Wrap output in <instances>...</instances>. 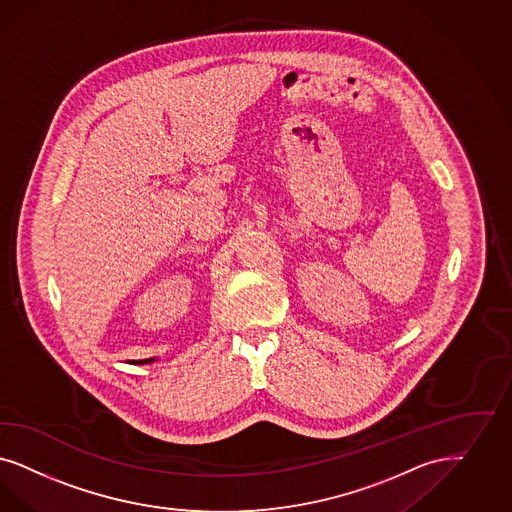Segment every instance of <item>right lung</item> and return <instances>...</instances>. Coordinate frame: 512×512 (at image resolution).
I'll return each instance as SVG.
<instances>
[{
	"mask_svg": "<svg viewBox=\"0 0 512 512\" xmlns=\"http://www.w3.org/2000/svg\"><path fill=\"white\" fill-rule=\"evenodd\" d=\"M147 361H149V359H143V361H138V363H147Z\"/></svg>",
	"mask_w": 512,
	"mask_h": 512,
	"instance_id": "add662e5",
	"label": "right lung"
}]
</instances>
